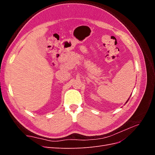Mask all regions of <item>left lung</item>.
<instances>
[{
	"instance_id": "8db88e82",
	"label": "left lung",
	"mask_w": 155,
	"mask_h": 155,
	"mask_svg": "<svg viewBox=\"0 0 155 155\" xmlns=\"http://www.w3.org/2000/svg\"><path fill=\"white\" fill-rule=\"evenodd\" d=\"M128 100H127V102H126V103H127V101H128Z\"/></svg>"
}]
</instances>
